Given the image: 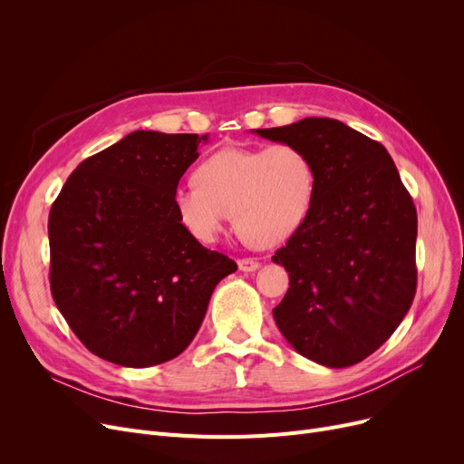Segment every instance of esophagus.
Wrapping results in <instances>:
<instances>
[{"label": "esophagus", "instance_id": "34e87169", "mask_svg": "<svg viewBox=\"0 0 464 464\" xmlns=\"http://www.w3.org/2000/svg\"><path fill=\"white\" fill-rule=\"evenodd\" d=\"M238 269L242 273H254L256 269H259V261L254 257H245V259H238Z\"/></svg>", "mask_w": 464, "mask_h": 464}]
</instances>
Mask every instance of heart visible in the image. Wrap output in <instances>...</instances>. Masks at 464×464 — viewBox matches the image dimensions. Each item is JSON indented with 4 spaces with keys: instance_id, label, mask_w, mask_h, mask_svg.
Instances as JSON below:
<instances>
[{
    "instance_id": "obj_1",
    "label": "heart",
    "mask_w": 464,
    "mask_h": 464,
    "mask_svg": "<svg viewBox=\"0 0 464 464\" xmlns=\"http://www.w3.org/2000/svg\"><path fill=\"white\" fill-rule=\"evenodd\" d=\"M195 180L175 189L173 207L180 226L203 245L219 238L231 214L254 246L282 245L304 224L315 198V167L294 142L227 146L203 160Z\"/></svg>"
}]
</instances>
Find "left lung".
<instances>
[{
    "mask_svg": "<svg viewBox=\"0 0 464 464\" xmlns=\"http://www.w3.org/2000/svg\"><path fill=\"white\" fill-rule=\"evenodd\" d=\"M256 133L301 146L315 167L310 214L273 256L289 275L275 322L306 359L352 367L395 333L416 295V207L383 146L343 121Z\"/></svg>",
    "mask_w": 464,
    "mask_h": 464,
    "instance_id": "8db88e82",
    "label": "left lung"
}]
</instances>
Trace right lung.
Returning <instances> with one entry per match:
<instances>
[{"instance_id":"right-lung-1","label":"right lung","mask_w":464,"mask_h":464,"mask_svg":"<svg viewBox=\"0 0 464 464\" xmlns=\"http://www.w3.org/2000/svg\"><path fill=\"white\" fill-rule=\"evenodd\" d=\"M208 135L133 131L86 158L48 214L53 299L81 343L121 367L180 355L237 271L179 222L173 193Z\"/></svg>"}]
</instances>
